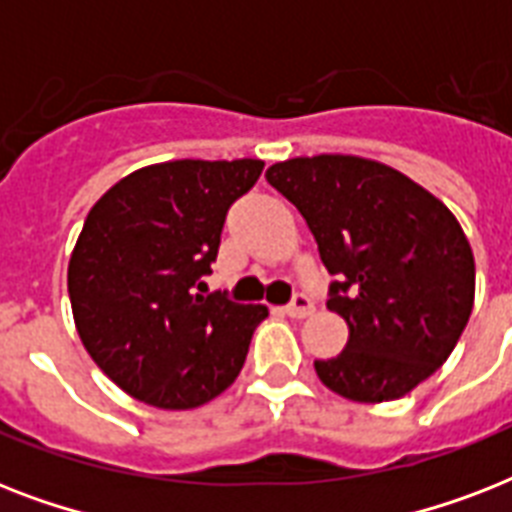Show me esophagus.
I'll use <instances>...</instances> for the list:
<instances>
[{
    "mask_svg": "<svg viewBox=\"0 0 512 512\" xmlns=\"http://www.w3.org/2000/svg\"><path fill=\"white\" fill-rule=\"evenodd\" d=\"M284 311H287V316H292V319H305V316H311L313 313V300L305 295H295L292 297V303H287Z\"/></svg>",
    "mask_w": 512,
    "mask_h": 512,
    "instance_id": "1",
    "label": "esophagus"
}]
</instances>
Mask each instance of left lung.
<instances>
[{"label":"left lung","instance_id":"8db88e82","mask_svg":"<svg viewBox=\"0 0 512 512\" xmlns=\"http://www.w3.org/2000/svg\"><path fill=\"white\" fill-rule=\"evenodd\" d=\"M265 177L305 217L335 276L327 308L348 324L340 356L313 364L319 380L358 404L406 396L449 358L473 311L476 263L457 217L361 156H297Z\"/></svg>","mask_w":512,"mask_h":512}]
</instances>
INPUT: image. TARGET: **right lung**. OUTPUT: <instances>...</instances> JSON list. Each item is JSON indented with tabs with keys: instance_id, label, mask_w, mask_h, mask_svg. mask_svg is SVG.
Wrapping results in <instances>:
<instances>
[{
	"instance_id": "right-lung-1",
	"label": "right lung",
	"mask_w": 512,
	"mask_h": 512,
	"mask_svg": "<svg viewBox=\"0 0 512 512\" xmlns=\"http://www.w3.org/2000/svg\"><path fill=\"white\" fill-rule=\"evenodd\" d=\"M263 167L151 164L108 188L84 220L68 263L76 332L92 361L143 404L196 409L239 377L268 308L201 295L199 279L212 273L228 209Z\"/></svg>"
}]
</instances>
